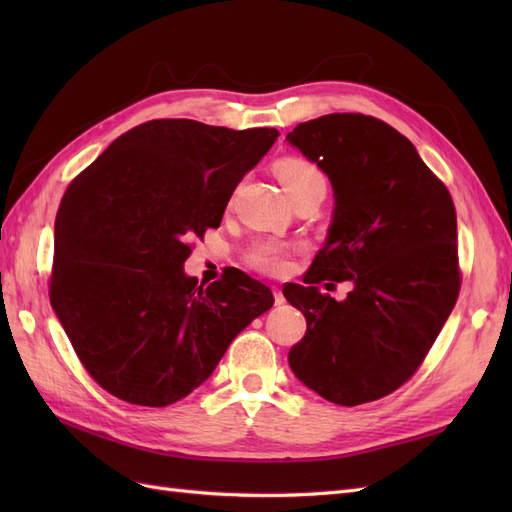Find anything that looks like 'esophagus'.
I'll return each mask as SVG.
<instances>
[{"label":"esophagus","instance_id":"obj_1","mask_svg":"<svg viewBox=\"0 0 512 512\" xmlns=\"http://www.w3.org/2000/svg\"><path fill=\"white\" fill-rule=\"evenodd\" d=\"M273 297H275V305H282L286 299H284V294H282V290L277 288V286H273Z\"/></svg>","mask_w":512,"mask_h":512}]
</instances>
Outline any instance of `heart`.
Here are the masks:
<instances>
[{
  "label": "heart",
  "instance_id": "obj_1",
  "mask_svg": "<svg viewBox=\"0 0 512 512\" xmlns=\"http://www.w3.org/2000/svg\"><path fill=\"white\" fill-rule=\"evenodd\" d=\"M275 173L282 179L290 198L309 190H327V179H324L322 168L301 156H286L277 160ZM288 260L290 250L277 241H260L247 252V265L269 275H282L288 269Z\"/></svg>",
  "mask_w": 512,
  "mask_h": 512
}]
</instances>
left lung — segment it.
I'll list each match as a JSON object with an SVG mask.
<instances>
[{
  "mask_svg": "<svg viewBox=\"0 0 512 512\" xmlns=\"http://www.w3.org/2000/svg\"><path fill=\"white\" fill-rule=\"evenodd\" d=\"M286 141L327 173L335 196L305 284L284 288L307 320L288 363L333 404H367L412 378L453 312L461 288L453 198L408 138L371 115H322ZM324 279L355 288L335 302L315 286Z\"/></svg>",
  "mask_w": 512,
  "mask_h": 512,
  "instance_id": "8db88e82",
  "label": "left lung"
}]
</instances>
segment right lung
<instances>
[{"label": "right lung", "instance_id": "add662e5", "mask_svg": "<svg viewBox=\"0 0 512 512\" xmlns=\"http://www.w3.org/2000/svg\"><path fill=\"white\" fill-rule=\"evenodd\" d=\"M277 136L153 119L115 138L68 185L49 297L104 391L136 406L175 404L271 309V290L243 271L198 286L183 262L188 241L220 226L232 192Z\"/></svg>", "mask_w": 512, "mask_h": 512}]
</instances>
